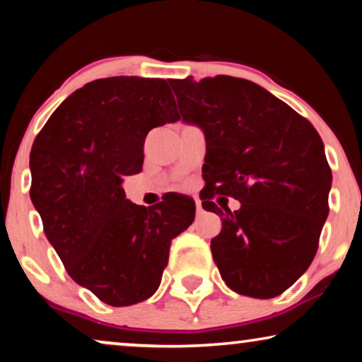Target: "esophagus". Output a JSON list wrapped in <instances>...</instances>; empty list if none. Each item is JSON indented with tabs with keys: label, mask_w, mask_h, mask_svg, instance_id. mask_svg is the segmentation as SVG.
Returning a JSON list of instances; mask_svg holds the SVG:
<instances>
[{
	"label": "esophagus",
	"mask_w": 362,
	"mask_h": 362,
	"mask_svg": "<svg viewBox=\"0 0 362 362\" xmlns=\"http://www.w3.org/2000/svg\"><path fill=\"white\" fill-rule=\"evenodd\" d=\"M196 212H197V214H202V204H201L199 199H196Z\"/></svg>",
	"instance_id": "1"
}]
</instances>
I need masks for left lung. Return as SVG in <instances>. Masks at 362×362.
Returning a JSON list of instances; mask_svg holds the SVG:
<instances>
[{"instance_id": "left-lung-1", "label": "left lung", "mask_w": 362, "mask_h": 362, "mask_svg": "<svg viewBox=\"0 0 362 362\" xmlns=\"http://www.w3.org/2000/svg\"><path fill=\"white\" fill-rule=\"evenodd\" d=\"M170 83L182 120L206 133L202 207L222 219L211 240L222 280L252 298L284 293L313 262L329 212L333 176L321 136L305 117L245 78ZM219 194L240 200L241 209L219 210L211 202Z\"/></svg>"}]
</instances>
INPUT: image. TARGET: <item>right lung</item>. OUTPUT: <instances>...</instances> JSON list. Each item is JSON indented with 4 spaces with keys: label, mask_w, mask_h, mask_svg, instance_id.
Listing matches in <instances>:
<instances>
[{
    "label": "right lung",
    "mask_w": 362,
    "mask_h": 362,
    "mask_svg": "<svg viewBox=\"0 0 362 362\" xmlns=\"http://www.w3.org/2000/svg\"><path fill=\"white\" fill-rule=\"evenodd\" d=\"M180 120L163 78L108 77L67 97L34 140L31 201L67 274L98 300L128 306L155 293L171 240L192 224L194 201L153 207L125 199L151 128Z\"/></svg>",
    "instance_id": "right-lung-1"
}]
</instances>
